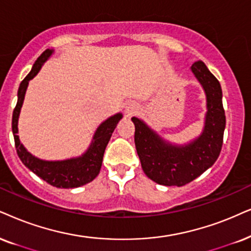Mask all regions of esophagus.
<instances>
[{
	"label": "esophagus",
	"mask_w": 251,
	"mask_h": 251,
	"mask_svg": "<svg viewBox=\"0 0 251 251\" xmlns=\"http://www.w3.org/2000/svg\"><path fill=\"white\" fill-rule=\"evenodd\" d=\"M134 111H135V106L133 105V104H129L128 106H126V113H127L128 116L132 115V113H134Z\"/></svg>",
	"instance_id": "esophagus-1"
}]
</instances>
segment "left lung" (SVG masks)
Listing matches in <instances>:
<instances>
[{"label": "left lung", "instance_id": "obj_1", "mask_svg": "<svg viewBox=\"0 0 251 251\" xmlns=\"http://www.w3.org/2000/svg\"><path fill=\"white\" fill-rule=\"evenodd\" d=\"M192 72L205 89L207 113L202 134L186 146L164 142L144 122L133 117L135 148L141 167L149 178L167 186H183L201 176L214 164L221 151L226 116L223 91L217 77L201 60L192 65Z\"/></svg>", "mask_w": 251, "mask_h": 251}]
</instances>
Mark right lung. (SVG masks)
I'll return each mask as SVG.
<instances>
[{
	"instance_id": "add662e5",
	"label": "right lung",
	"mask_w": 251,
	"mask_h": 251,
	"mask_svg": "<svg viewBox=\"0 0 251 251\" xmlns=\"http://www.w3.org/2000/svg\"><path fill=\"white\" fill-rule=\"evenodd\" d=\"M52 53V50H44L39 58L36 60L31 72L21 82L20 89H18V100L15 106L14 113H12V133H14L15 146L18 156L24 163V166L27 167L31 171H33L37 176H39L45 182L60 189L78 188V186L91 182L98 175L100 167H102L103 155L105 151L106 145L109 144L111 135H112L117 124L122 119L123 116L122 113H117V115L110 117L109 119L100 124V127L95 133L93 144L90 145L85 154L80 157L65 161H43L28 153L24 148V146L21 144L20 138L17 135L18 116H20L21 107L23 105L28 81L32 80L38 74L43 63L50 58Z\"/></svg>"
}]
</instances>
